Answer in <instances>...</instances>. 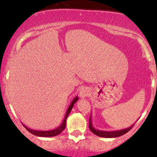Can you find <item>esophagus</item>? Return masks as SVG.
<instances>
[{
  "instance_id": "obj_1",
  "label": "esophagus",
  "mask_w": 157,
  "mask_h": 157,
  "mask_svg": "<svg viewBox=\"0 0 157 157\" xmlns=\"http://www.w3.org/2000/svg\"><path fill=\"white\" fill-rule=\"evenodd\" d=\"M89 94H90L89 89H88V88L83 87L82 89H81L80 94H79V96H80L81 99H84V98H86V97L89 96Z\"/></svg>"
}]
</instances>
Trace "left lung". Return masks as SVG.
Listing matches in <instances>:
<instances>
[{
    "mask_svg": "<svg viewBox=\"0 0 157 157\" xmlns=\"http://www.w3.org/2000/svg\"><path fill=\"white\" fill-rule=\"evenodd\" d=\"M91 115L89 119V128L91 131V132L93 134H94L97 136H100V137H105V138H115L118 137V136H122L126 134L127 132H128L132 128V127L134 126V123L132 125H131L130 127L127 128L122 129V130H117V131H100L98 129H96L94 128L92 125V121H91Z\"/></svg>",
    "mask_w": 157,
    "mask_h": 157,
    "instance_id": "1",
    "label": "left lung"
}]
</instances>
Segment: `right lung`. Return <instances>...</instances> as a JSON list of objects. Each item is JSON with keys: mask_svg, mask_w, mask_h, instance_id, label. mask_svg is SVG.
Listing matches in <instances>:
<instances>
[{"mask_svg": "<svg viewBox=\"0 0 157 157\" xmlns=\"http://www.w3.org/2000/svg\"><path fill=\"white\" fill-rule=\"evenodd\" d=\"M78 100V97H75L73 99V100L71 101V104L68 107L67 111H66V114H65L64 119L63 120L62 123L57 128H56L55 129H52V130H48V131H40V130H34V129H31L29 128H28L24 124H23V125L24 126L25 128L29 132H30L31 134L35 135L37 136H40V137H51V136H55L57 135L60 134L64 130L65 128H66V119H67L68 114L71 112V109H72L74 105Z\"/></svg>", "mask_w": 157, "mask_h": 157, "instance_id": "obj_1", "label": "right lung"}]
</instances>
